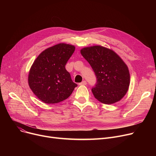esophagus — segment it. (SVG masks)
Masks as SVG:
<instances>
[{
	"instance_id": "esophagus-1",
	"label": "esophagus",
	"mask_w": 156,
	"mask_h": 156,
	"mask_svg": "<svg viewBox=\"0 0 156 156\" xmlns=\"http://www.w3.org/2000/svg\"><path fill=\"white\" fill-rule=\"evenodd\" d=\"M79 85H87V81H83L82 82H81V83H79Z\"/></svg>"
}]
</instances>
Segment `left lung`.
Segmentation results:
<instances>
[{
    "label": "left lung",
    "instance_id": "1",
    "mask_svg": "<svg viewBox=\"0 0 156 156\" xmlns=\"http://www.w3.org/2000/svg\"><path fill=\"white\" fill-rule=\"evenodd\" d=\"M88 62L97 78L92 92L99 102L111 104L119 101L129 85L126 64L113 51L101 45L85 47L80 51Z\"/></svg>",
    "mask_w": 156,
    "mask_h": 156
}]
</instances>
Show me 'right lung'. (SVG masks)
Returning <instances> with one entry per match:
<instances>
[{"label":"right lung","instance_id":"add662e5","mask_svg":"<svg viewBox=\"0 0 156 156\" xmlns=\"http://www.w3.org/2000/svg\"><path fill=\"white\" fill-rule=\"evenodd\" d=\"M75 50L72 45L57 44L40 53L33 63L28 84L40 101L45 104L60 102L68 99L77 87L65 68Z\"/></svg>","mask_w":156,"mask_h":156}]
</instances>
